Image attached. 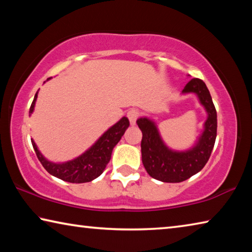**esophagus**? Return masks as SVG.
<instances>
[{
    "mask_svg": "<svg viewBox=\"0 0 252 252\" xmlns=\"http://www.w3.org/2000/svg\"><path fill=\"white\" fill-rule=\"evenodd\" d=\"M139 114H140L139 111L135 110V109H131V110L127 111L126 117H127V119H129L131 126H134V125H135L136 119L139 118Z\"/></svg>",
    "mask_w": 252,
    "mask_h": 252,
    "instance_id": "34e87169",
    "label": "esophagus"
}]
</instances>
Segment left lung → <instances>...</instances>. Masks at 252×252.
<instances>
[{
  "label": "left lung",
  "instance_id": "1",
  "mask_svg": "<svg viewBox=\"0 0 252 252\" xmlns=\"http://www.w3.org/2000/svg\"><path fill=\"white\" fill-rule=\"evenodd\" d=\"M197 95L207 112V120L197 141L187 150L170 149L162 140L157 123L147 117L136 120L142 131V163L149 176L162 182H182L201 170L210 158L217 136V111L206 83L192 79L187 83L182 94Z\"/></svg>",
  "mask_w": 252,
  "mask_h": 252
}]
</instances>
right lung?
<instances>
[{
	"label": "right lung",
	"instance_id": "add662e5",
	"mask_svg": "<svg viewBox=\"0 0 252 252\" xmlns=\"http://www.w3.org/2000/svg\"><path fill=\"white\" fill-rule=\"evenodd\" d=\"M50 79L51 78L46 81H49ZM37 92L35 93L31 108H30V116L34 111V106H35V102L37 99ZM129 126L130 122L127 120V118L123 117L116 125L109 127L96 140L95 143L89 148L87 151L83 152L82 155L76 157L73 160L61 162V163L49 161L37 149L34 140L31 139V141L37 159L40 160L42 165L50 174L66 182L84 183L90 182L101 176L111 159L113 148L120 141L122 135L125 134Z\"/></svg>",
	"mask_w": 252,
	"mask_h": 252
}]
</instances>
